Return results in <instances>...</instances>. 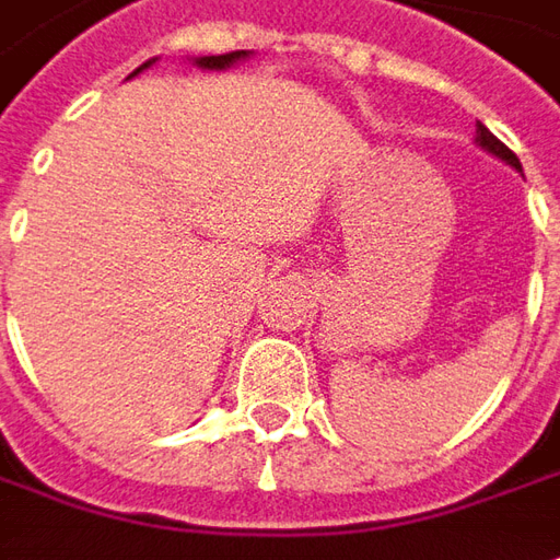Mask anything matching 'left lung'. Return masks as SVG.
Listing matches in <instances>:
<instances>
[{
    "mask_svg": "<svg viewBox=\"0 0 560 560\" xmlns=\"http://www.w3.org/2000/svg\"><path fill=\"white\" fill-rule=\"evenodd\" d=\"M475 143H478V147H481V150H488L490 155H497V159H503L505 165H512V168L515 171H521V162H518V155H515V152L509 150V147H505L503 140H497V137L490 135L488 128H485V125H481V121H478V128H475Z\"/></svg>",
    "mask_w": 560,
    "mask_h": 560,
    "instance_id": "left-lung-1",
    "label": "left lung"
}]
</instances>
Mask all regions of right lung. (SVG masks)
Wrapping results in <instances>:
<instances>
[{
  "mask_svg": "<svg viewBox=\"0 0 560 560\" xmlns=\"http://www.w3.org/2000/svg\"><path fill=\"white\" fill-rule=\"evenodd\" d=\"M248 57V51H230V55H208V57H196V67H201V70H226V67H232L235 60H245ZM155 63V57L152 60H147L143 67H137L131 75H137V72H143L147 67H152Z\"/></svg>",
  "mask_w": 560,
  "mask_h": 560,
  "instance_id": "add662e5",
  "label": "right lung"
}]
</instances>
